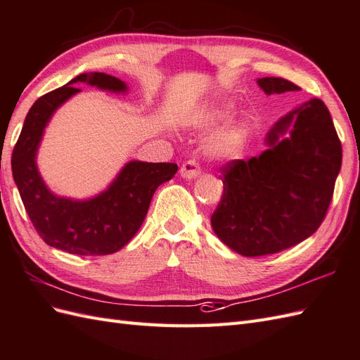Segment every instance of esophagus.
<instances>
[{"instance_id":"esophagus-1","label":"esophagus","mask_w":360,"mask_h":360,"mask_svg":"<svg viewBox=\"0 0 360 360\" xmlns=\"http://www.w3.org/2000/svg\"><path fill=\"white\" fill-rule=\"evenodd\" d=\"M180 175L183 179H197L200 175V166L195 160H188L181 165L180 168Z\"/></svg>"}]
</instances>
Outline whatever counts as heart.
I'll list each match as a JSON object with an SVG mask.
<instances>
[{"label":"heart","instance_id":"heart-1","mask_svg":"<svg viewBox=\"0 0 360 360\" xmlns=\"http://www.w3.org/2000/svg\"><path fill=\"white\" fill-rule=\"evenodd\" d=\"M233 112L231 102L215 103L201 114L198 119V128L210 129L215 128L224 120L229 119ZM250 140V127L246 122H235V124L223 128L209 139L206 145L207 153L215 159H236L246 150Z\"/></svg>","mask_w":360,"mask_h":360}]
</instances>
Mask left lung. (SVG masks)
<instances>
[{"mask_svg":"<svg viewBox=\"0 0 360 360\" xmlns=\"http://www.w3.org/2000/svg\"><path fill=\"white\" fill-rule=\"evenodd\" d=\"M266 94L297 91L283 77L257 81ZM267 150L223 168V195L210 224L243 257L281 252L318 231L342 165V146L330 111L310 99L269 129Z\"/></svg>","mask_w":360,"mask_h":360,"instance_id":"left-lung-1","label":"left lung"}]
</instances>
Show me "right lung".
I'll return each instance as SVG.
<instances>
[{
	"instance_id": "obj_1",
	"label": "right lung",
	"mask_w": 360,
	"mask_h": 360,
	"mask_svg": "<svg viewBox=\"0 0 360 360\" xmlns=\"http://www.w3.org/2000/svg\"><path fill=\"white\" fill-rule=\"evenodd\" d=\"M84 82L101 90L127 93L120 79L82 73L32 105L12 154V174L30 221L49 246L73 255H110L120 250L142 226L155 189L177 172L175 163L131 160L111 185L93 198L59 197L44 183L37 155L44 129L55 111L81 90Z\"/></svg>"
}]
</instances>
